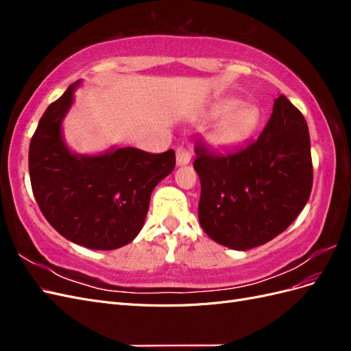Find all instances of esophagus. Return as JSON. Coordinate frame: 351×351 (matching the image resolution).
I'll return each mask as SVG.
<instances>
[{
    "label": "esophagus",
    "instance_id": "1",
    "mask_svg": "<svg viewBox=\"0 0 351 351\" xmlns=\"http://www.w3.org/2000/svg\"><path fill=\"white\" fill-rule=\"evenodd\" d=\"M176 156H177V165H187L192 159V154H190L184 146H178L176 149Z\"/></svg>",
    "mask_w": 351,
    "mask_h": 351
}]
</instances>
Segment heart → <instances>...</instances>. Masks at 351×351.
Instances as JSON below:
<instances>
[{"instance_id": "obj_1", "label": "heart", "mask_w": 351, "mask_h": 351, "mask_svg": "<svg viewBox=\"0 0 351 351\" xmlns=\"http://www.w3.org/2000/svg\"><path fill=\"white\" fill-rule=\"evenodd\" d=\"M210 114L221 117L209 133V141L219 149H232L249 141L262 121V114L256 105L241 104L236 98L218 101Z\"/></svg>"}]
</instances>
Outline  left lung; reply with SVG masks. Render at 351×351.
<instances>
[{
	"label": "left lung",
	"mask_w": 351,
	"mask_h": 351,
	"mask_svg": "<svg viewBox=\"0 0 351 351\" xmlns=\"http://www.w3.org/2000/svg\"><path fill=\"white\" fill-rule=\"evenodd\" d=\"M199 222L222 246L247 250L289 227L313 184L311 137L303 114L284 95L274 101L256 141L234 152H210L199 142Z\"/></svg>",
	"instance_id": "obj_1"
}]
</instances>
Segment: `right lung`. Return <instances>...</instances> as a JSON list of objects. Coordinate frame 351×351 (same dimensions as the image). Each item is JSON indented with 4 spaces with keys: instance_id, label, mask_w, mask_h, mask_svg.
Listing matches in <instances>:
<instances>
[{
    "instance_id": "obj_1",
    "label": "right lung",
    "mask_w": 351,
    "mask_h": 351,
    "mask_svg": "<svg viewBox=\"0 0 351 351\" xmlns=\"http://www.w3.org/2000/svg\"><path fill=\"white\" fill-rule=\"evenodd\" d=\"M79 84H70L40 117L29 146L30 184L42 214L62 237L88 249L112 250L139 234L152 190L174 169L176 154L136 147L73 154L61 123Z\"/></svg>"
}]
</instances>
